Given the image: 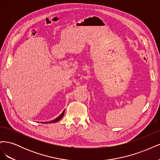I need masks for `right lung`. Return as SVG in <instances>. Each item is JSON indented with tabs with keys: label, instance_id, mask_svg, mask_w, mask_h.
I'll use <instances>...</instances> for the list:
<instances>
[{
	"label": "right lung",
	"instance_id": "right-lung-1",
	"mask_svg": "<svg viewBox=\"0 0 160 160\" xmlns=\"http://www.w3.org/2000/svg\"><path fill=\"white\" fill-rule=\"evenodd\" d=\"M64 113H65V110L63 111V112H62V113L59 116V117L55 119L52 120V121H51V122H45V123H56V122H59V121L60 119H61V118H62V117H63Z\"/></svg>",
	"mask_w": 160,
	"mask_h": 160
}]
</instances>
